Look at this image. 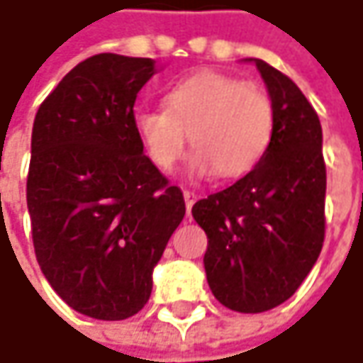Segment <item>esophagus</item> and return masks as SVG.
Masks as SVG:
<instances>
[{
  "label": "esophagus",
  "mask_w": 363,
  "mask_h": 363,
  "mask_svg": "<svg viewBox=\"0 0 363 363\" xmlns=\"http://www.w3.org/2000/svg\"><path fill=\"white\" fill-rule=\"evenodd\" d=\"M184 201H186V208H188V213H190L192 204L199 201V194H196V192H192V190H184Z\"/></svg>",
  "instance_id": "esophagus-1"
}]
</instances>
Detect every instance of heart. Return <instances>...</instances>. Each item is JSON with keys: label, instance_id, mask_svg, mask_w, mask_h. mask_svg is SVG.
Segmentation results:
<instances>
[{"label": "heart", "instance_id": "1", "mask_svg": "<svg viewBox=\"0 0 363 363\" xmlns=\"http://www.w3.org/2000/svg\"><path fill=\"white\" fill-rule=\"evenodd\" d=\"M133 127L148 160L162 173L179 162L190 133L196 148L190 160L192 171L236 179L265 159L276 114L259 85L215 70H199L167 89L164 111H138Z\"/></svg>", "mask_w": 363, "mask_h": 363}]
</instances>
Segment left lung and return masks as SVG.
<instances>
[{"label":"left lung","mask_w":363,"mask_h":363,"mask_svg":"<svg viewBox=\"0 0 363 363\" xmlns=\"http://www.w3.org/2000/svg\"><path fill=\"white\" fill-rule=\"evenodd\" d=\"M276 114L265 159L230 188L192 206L208 238L206 282L240 313H261L295 295L326 232L322 125L291 77L255 60Z\"/></svg>","instance_id":"1"}]
</instances>
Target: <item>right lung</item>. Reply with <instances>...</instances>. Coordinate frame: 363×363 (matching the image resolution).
Segmentation results:
<instances>
[{
    "mask_svg": "<svg viewBox=\"0 0 363 363\" xmlns=\"http://www.w3.org/2000/svg\"><path fill=\"white\" fill-rule=\"evenodd\" d=\"M152 58L96 54L68 72L33 123L26 206L37 263L62 301L96 320L135 315L186 215L184 194L133 127Z\"/></svg>",
    "mask_w": 363,
    "mask_h": 363,
    "instance_id": "1",
    "label": "right lung"
}]
</instances>
